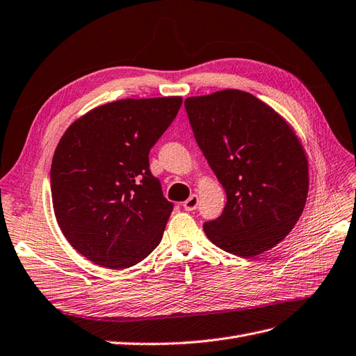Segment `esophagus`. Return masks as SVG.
Instances as JSON below:
<instances>
[{
	"label": "esophagus",
	"instance_id": "obj_1",
	"mask_svg": "<svg viewBox=\"0 0 356 356\" xmlns=\"http://www.w3.org/2000/svg\"><path fill=\"white\" fill-rule=\"evenodd\" d=\"M197 203H199V197L196 195H191L186 202H184V209L191 212L197 208Z\"/></svg>",
	"mask_w": 356,
	"mask_h": 356
}]
</instances>
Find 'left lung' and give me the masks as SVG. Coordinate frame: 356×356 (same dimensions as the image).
I'll return each mask as SVG.
<instances>
[{"instance_id": "1", "label": "left lung", "mask_w": 356, "mask_h": 356, "mask_svg": "<svg viewBox=\"0 0 356 356\" xmlns=\"http://www.w3.org/2000/svg\"><path fill=\"white\" fill-rule=\"evenodd\" d=\"M196 143L227 203L203 224L221 250L251 258L294 229L309 191L307 157L291 126L254 95L227 89L187 98Z\"/></svg>"}]
</instances>
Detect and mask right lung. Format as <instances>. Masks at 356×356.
<instances>
[{
    "mask_svg": "<svg viewBox=\"0 0 356 356\" xmlns=\"http://www.w3.org/2000/svg\"><path fill=\"white\" fill-rule=\"evenodd\" d=\"M181 96L120 99L75 120L55 149L56 221L75 251L122 270L143 261L174 209L149 172L148 153L174 122Z\"/></svg>",
    "mask_w": 356,
    "mask_h": 356,
    "instance_id": "add662e5",
    "label": "right lung"
}]
</instances>
